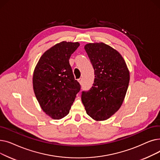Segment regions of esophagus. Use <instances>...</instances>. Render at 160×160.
<instances>
[{"label":"esophagus","mask_w":160,"mask_h":160,"mask_svg":"<svg viewBox=\"0 0 160 160\" xmlns=\"http://www.w3.org/2000/svg\"><path fill=\"white\" fill-rule=\"evenodd\" d=\"M78 82L80 83V84H82V82H82V81H83V80H82V78H79V79L78 80Z\"/></svg>","instance_id":"obj_1"}]
</instances>
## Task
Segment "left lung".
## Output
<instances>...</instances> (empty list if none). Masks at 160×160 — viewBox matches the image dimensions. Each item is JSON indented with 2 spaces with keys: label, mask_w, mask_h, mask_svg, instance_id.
<instances>
[{
  "label": "left lung",
  "mask_w": 160,
  "mask_h": 160,
  "mask_svg": "<svg viewBox=\"0 0 160 160\" xmlns=\"http://www.w3.org/2000/svg\"><path fill=\"white\" fill-rule=\"evenodd\" d=\"M93 65L95 80L88 91H82V101L87 114L95 121H104L119 110L130 81V72L121 54L104 43L84 47Z\"/></svg>",
  "instance_id": "left-lung-1"
}]
</instances>
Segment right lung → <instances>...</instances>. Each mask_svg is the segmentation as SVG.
<instances>
[{
  "mask_svg": "<svg viewBox=\"0 0 160 160\" xmlns=\"http://www.w3.org/2000/svg\"><path fill=\"white\" fill-rule=\"evenodd\" d=\"M79 45L78 42L57 43L41 56L33 71L36 98L43 112L54 119H61L69 114L80 90L69 61Z\"/></svg>",
  "mask_w": 160,
  "mask_h": 160,
  "instance_id": "add662e5",
  "label": "right lung"
}]
</instances>
